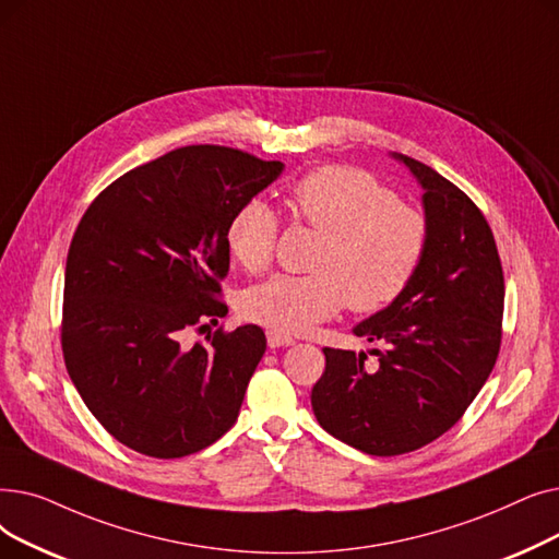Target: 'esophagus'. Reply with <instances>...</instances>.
<instances>
[{
	"instance_id": "34e87169",
	"label": "esophagus",
	"mask_w": 559,
	"mask_h": 559,
	"mask_svg": "<svg viewBox=\"0 0 559 559\" xmlns=\"http://www.w3.org/2000/svg\"><path fill=\"white\" fill-rule=\"evenodd\" d=\"M265 336H269L271 348H284V345L294 343V338H290L288 334H282V332H275V330H269V332H265Z\"/></svg>"
}]
</instances>
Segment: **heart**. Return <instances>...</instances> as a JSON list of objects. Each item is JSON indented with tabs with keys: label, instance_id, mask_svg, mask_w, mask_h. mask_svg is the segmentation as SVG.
<instances>
[{
	"label": "heart",
	"instance_id": "b5f03b06",
	"mask_svg": "<svg viewBox=\"0 0 559 559\" xmlns=\"http://www.w3.org/2000/svg\"><path fill=\"white\" fill-rule=\"evenodd\" d=\"M294 221L323 243L309 271L275 275L243 296V313L282 334H298L328 321L348 305L373 313L403 296L430 246V223L420 209L357 168H323L307 175L288 195ZM280 221L275 211L250 200L227 225V248L241 269L261 273L275 257Z\"/></svg>",
	"mask_w": 559,
	"mask_h": 559
}]
</instances>
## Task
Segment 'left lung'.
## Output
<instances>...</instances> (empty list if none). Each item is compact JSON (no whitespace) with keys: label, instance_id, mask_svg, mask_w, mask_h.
I'll list each match as a JSON object with an SVG mask.
<instances>
[{"label":"left lung","instance_id":"1","mask_svg":"<svg viewBox=\"0 0 559 559\" xmlns=\"http://www.w3.org/2000/svg\"><path fill=\"white\" fill-rule=\"evenodd\" d=\"M423 186L430 246L403 296L353 332L380 341L366 353L323 348L311 407L332 437L391 457L439 439L464 416L500 350L504 277L491 227L453 181L393 154Z\"/></svg>","mask_w":559,"mask_h":559}]
</instances>
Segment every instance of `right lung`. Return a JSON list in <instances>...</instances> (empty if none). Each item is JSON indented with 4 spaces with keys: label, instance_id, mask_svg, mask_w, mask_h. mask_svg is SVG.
<instances>
[{
    "label": "right lung",
    "instance_id": "right-lung-1",
    "mask_svg": "<svg viewBox=\"0 0 559 559\" xmlns=\"http://www.w3.org/2000/svg\"><path fill=\"white\" fill-rule=\"evenodd\" d=\"M284 170L225 145H186L91 202L66 263L68 376L102 428L156 460L193 455L236 423L265 353L257 325L218 328L227 225Z\"/></svg>",
    "mask_w": 559,
    "mask_h": 559
}]
</instances>
